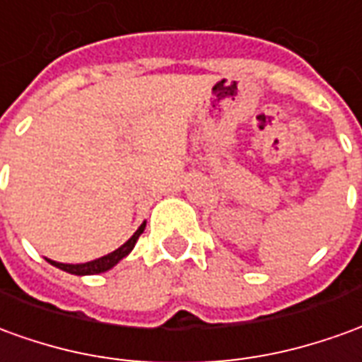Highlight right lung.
<instances>
[{"label": "right lung", "instance_id": "1", "mask_svg": "<svg viewBox=\"0 0 362 362\" xmlns=\"http://www.w3.org/2000/svg\"><path fill=\"white\" fill-rule=\"evenodd\" d=\"M145 225L143 223L139 227L137 231L133 233V237L129 239L127 243H123L117 251L110 252V255H105L102 259H95L90 260V262H84V264H64V262H54V260H49L50 264H54L57 269L60 270H66L70 274H78V276H84V274H100V272H105V270L113 269L121 259H125L129 252L133 251V247H135V243H137L139 235L145 231Z\"/></svg>", "mask_w": 362, "mask_h": 362}]
</instances>
